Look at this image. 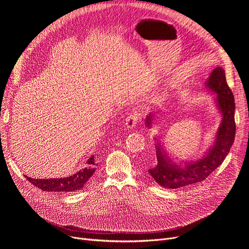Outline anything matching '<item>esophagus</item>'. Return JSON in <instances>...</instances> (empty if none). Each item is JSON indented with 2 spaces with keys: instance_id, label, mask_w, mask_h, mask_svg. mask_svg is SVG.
Segmentation results:
<instances>
[{
  "instance_id": "1",
  "label": "esophagus",
  "mask_w": 249,
  "mask_h": 249,
  "mask_svg": "<svg viewBox=\"0 0 249 249\" xmlns=\"http://www.w3.org/2000/svg\"><path fill=\"white\" fill-rule=\"evenodd\" d=\"M138 122H139V114L137 112H133L127 116V118L125 120V125L127 128L132 129V128L136 127Z\"/></svg>"
}]
</instances>
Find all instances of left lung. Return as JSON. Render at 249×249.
<instances>
[{
	"label": "left lung",
	"mask_w": 249,
	"mask_h": 249,
	"mask_svg": "<svg viewBox=\"0 0 249 249\" xmlns=\"http://www.w3.org/2000/svg\"><path fill=\"white\" fill-rule=\"evenodd\" d=\"M207 87L217 93V105L223 116L215 145L199 160L186 163L184 167H180L167 160L164 154L161 153L160 145L158 144L156 146L158 164L149 171L153 178L162 187L176 189L205 180L222 164L233 144L235 104L232 91L226 81L224 69L217 67L213 71L207 82ZM146 123L148 126L151 125V116L147 118Z\"/></svg>",
	"instance_id": "1"
}]
</instances>
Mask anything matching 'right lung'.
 I'll return each mask as SVG.
<instances>
[{"mask_svg": "<svg viewBox=\"0 0 249 249\" xmlns=\"http://www.w3.org/2000/svg\"><path fill=\"white\" fill-rule=\"evenodd\" d=\"M88 164L95 165L94 157L92 156L89 160ZM94 168L89 167L84 168L77 173L64 177V178H49V179H33L28 176H25V178L34 186L43 190V191H54V192H63L70 193L81 190L85 187L88 180L90 178V176L93 174Z\"/></svg>", "mask_w": 249, "mask_h": 249, "instance_id": "obj_1", "label": "right lung"}]
</instances>
